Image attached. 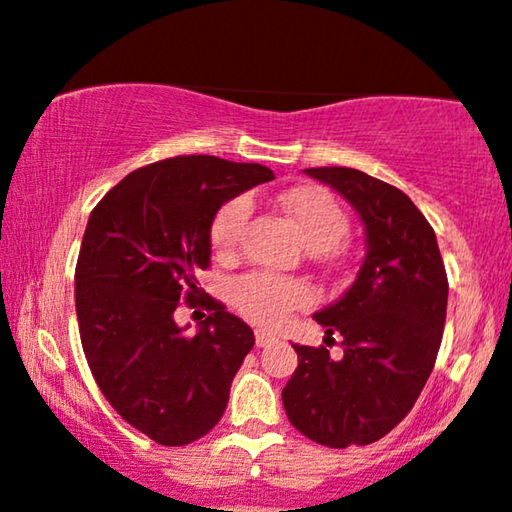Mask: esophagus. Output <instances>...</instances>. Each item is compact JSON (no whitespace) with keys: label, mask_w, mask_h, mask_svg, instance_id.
Listing matches in <instances>:
<instances>
[{"label":"esophagus","mask_w":512,"mask_h":512,"mask_svg":"<svg viewBox=\"0 0 512 512\" xmlns=\"http://www.w3.org/2000/svg\"><path fill=\"white\" fill-rule=\"evenodd\" d=\"M255 342H257V346H271L274 342H278V337L269 330H257L255 332Z\"/></svg>","instance_id":"34e87169"}]
</instances>
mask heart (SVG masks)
Here are the masks:
<instances>
[{
	"instance_id": "1",
	"label": "heart",
	"mask_w": 512,
	"mask_h": 512,
	"mask_svg": "<svg viewBox=\"0 0 512 512\" xmlns=\"http://www.w3.org/2000/svg\"><path fill=\"white\" fill-rule=\"evenodd\" d=\"M283 213L295 224L302 241L318 252L320 262L335 264L342 260L339 241L349 231V215L327 189L316 185L295 187L281 199ZM250 220L248 196H236L217 210L210 222V245L220 260H231L241 245L243 229ZM311 302L309 285L297 278L274 274H245L231 285V304L252 323L267 327L281 325L292 311Z\"/></svg>"
}]
</instances>
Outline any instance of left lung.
<instances>
[{"label":"left lung","instance_id":"1","mask_svg":"<svg viewBox=\"0 0 512 512\" xmlns=\"http://www.w3.org/2000/svg\"><path fill=\"white\" fill-rule=\"evenodd\" d=\"M356 208L365 260L335 304L313 313L343 337L345 356L299 346L283 388L290 424L318 445L344 449L384 438L417 403L431 377L447 316V274L435 231L410 196L356 168H306Z\"/></svg>","mask_w":512,"mask_h":512}]
</instances>
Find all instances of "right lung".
I'll return each instance as SVG.
<instances>
[{
	"instance_id": "obj_1",
	"label": "right lung",
	"mask_w": 512,
	"mask_h": 512,
	"mask_svg": "<svg viewBox=\"0 0 512 512\" xmlns=\"http://www.w3.org/2000/svg\"><path fill=\"white\" fill-rule=\"evenodd\" d=\"M269 180L260 163L175 156L133 170L88 217L74 271L81 346L109 405L159 445H189L220 421L255 346L213 297L196 335L175 323V309L201 299L196 274L210 267L222 203Z\"/></svg>"
}]
</instances>
